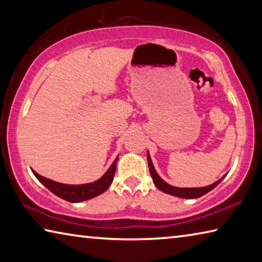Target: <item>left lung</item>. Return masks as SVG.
<instances>
[{
    "label": "left lung",
    "instance_id": "1",
    "mask_svg": "<svg viewBox=\"0 0 262 262\" xmlns=\"http://www.w3.org/2000/svg\"><path fill=\"white\" fill-rule=\"evenodd\" d=\"M147 158H148V164H149V171H150V174H151V178L154 184L156 185V187L158 189H161L162 192L166 193V194H170V195H174V196H178V198H184V199H198L202 196V195L207 194L208 192H210L212 188H215L217 185H219L222 179L217 180L216 183H214L212 185L207 186V187H201V188H178V187H173V186L166 184L165 181L161 179V177L157 174V172L155 171L154 165H152V162H151V158H150L149 154L147 155Z\"/></svg>",
    "mask_w": 262,
    "mask_h": 262
}]
</instances>
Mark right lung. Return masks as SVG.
Returning <instances> with one entry per match:
<instances>
[{
    "label": "right lung",
    "instance_id": "right-lung-1",
    "mask_svg": "<svg viewBox=\"0 0 262 262\" xmlns=\"http://www.w3.org/2000/svg\"><path fill=\"white\" fill-rule=\"evenodd\" d=\"M117 161L118 157L115 158V161L113 162L112 165L110 166L107 172H106L99 180H97L92 184L85 185H64L56 183V181H53L51 179L43 178V177L39 176L37 172L34 171L33 173L37 177L38 180L40 181L42 185H45L52 193H54L56 195V196H59L69 202H81L104 193L105 190L110 187V185L112 184L114 178L115 170H117Z\"/></svg>",
    "mask_w": 262,
    "mask_h": 262
}]
</instances>
